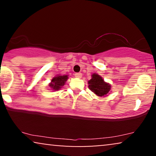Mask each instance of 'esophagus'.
<instances>
[{
    "label": "esophagus",
    "mask_w": 156,
    "mask_h": 156,
    "mask_svg": "<svg viewBox=\"0 0 156 156\" xmlns=\"http://www.w3.org/2000/svg\"><path fill=\"white\" fill-rule=\"evenodd\" d=\"M74 76H75L76 77H77V78H81V77H82V73H80V72H79V73L74 74Z\"/></svg>",
    "instance_id": "1"
}]
</instances>
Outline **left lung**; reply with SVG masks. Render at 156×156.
Segmentation results:
<instances>
[{"mask_svg": "<svg viewBox=\"0 0 156 156\" xmlns=\"http://www.w3.org/2000/svg\"><path fill=\"white\" fill-rule=\"evenodd\" d=\"M91 79L88 82L89 88L99 97H104L109 92L111 85L104 82L99 74H93Z\"/></svg>", "mask_w": 156, "mask_h": 156, "instance_id": "obj_1", "label": "left lung"}]
</instances>
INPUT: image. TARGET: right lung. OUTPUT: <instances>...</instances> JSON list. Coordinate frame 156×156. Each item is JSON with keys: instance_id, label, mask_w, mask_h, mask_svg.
I'll return each instance as SVG.
<instances>
[{"instance_id": "add662e5", "label": "right lung", "mask_w": 156, "mask_h": 156, "mask_svg": "<svg viewBox=\"0 0 156 156\" xmlns=\"http://www.w3.org/2000/svg\"><path fill=\"white\" fill-rule=\"evenodd\" d=\"M67 75H58L55 76L51 81L50 84V87L53 90H58L62 87L64 86L65 84L66 81L67 80Z\"/></svg>"}]
</instances>
